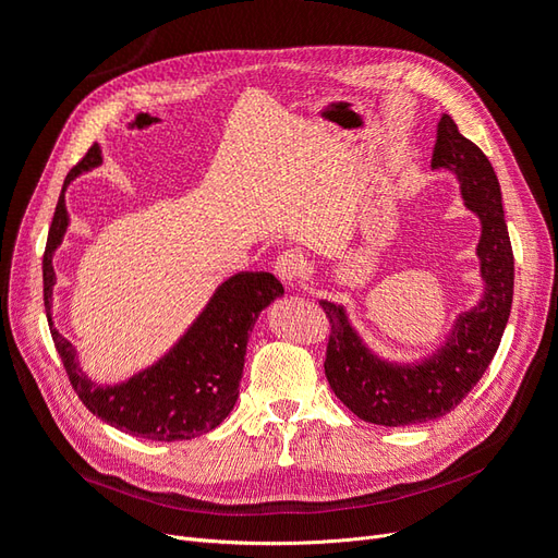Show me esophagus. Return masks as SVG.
Masks as SVG:
<instances>
[{
  "label": "esophagus",
  "mask_w": 558,
  "mask_h": 558,
  "mask_svg": "<svg viewBox=\"0 0 558 558\" xmlns=\"http://www.w3.org/2000/svg\"><path fill=\"white\" fill-rule=\"evenodd\" d=\"M275 272L289 291H293L300 279L307 272V258L298 251H283L275 263Z\"/></svg>",
  "instance_id": "1"
}]
</instances>
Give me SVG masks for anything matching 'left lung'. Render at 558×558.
<instances>
[{"mask_svg": "<svg viewBox=\"0 0 558 558\" xmlns=\"http://www.w3.org/2000/svg\"><path fill=\"white\" fill-rule=\"evenodd\" d=\"M433 170L459 181L463 207L477 216L482 295L453 318L449 335L428 356L398 363L367 347L344 305L320 300L330 318L326 353L328 384L347 408L367 424L412 426L449 414L486 373L508 326L514 293V256L505 223L502 193L492 162L442 113L433 148Z\"/></svg>", "mask_w": 558, "mask_h": 558, "instance_id": "obj_1", "label": "left lung"}]
</instances>
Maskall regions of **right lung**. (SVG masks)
Here are the masks:
<instances>
[{"label":"right lung","instance_id":"add662e5","mask_svg":"<svg viewBox=\"0 0 558 558\" xmlns=\"http://www.w3.org/2000/svg\"><path fill=\"white\" fill-rule=\"evenodd\" d=\"M102 165V148L88 150L66 174L44 251V305L50 335L76 396L105 424L156 442L193 440L214 430L240 398L248 332L260 312L283 295L269 272H240L216 286L193 324L162 356L121 384H97L78 363L76 347L53 326V256L70 228L64 191Z\"/></svg>","mask_w":558,"mask_h":558}]
</instances>
